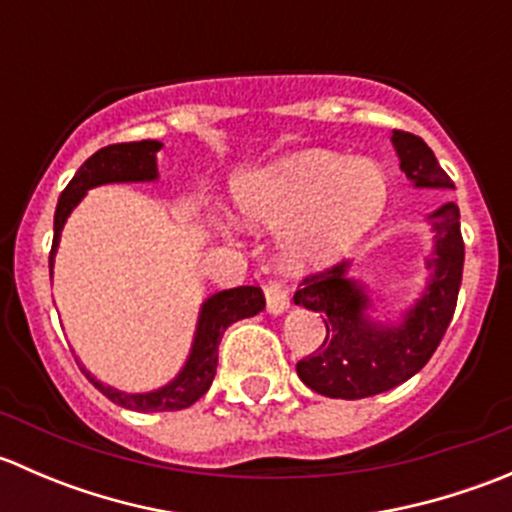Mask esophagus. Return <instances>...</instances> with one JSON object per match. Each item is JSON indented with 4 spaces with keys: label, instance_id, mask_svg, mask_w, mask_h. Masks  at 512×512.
Segmentation results:
<instances>
[{
    "label": "esophagus",
    "instance_id": "obj_1",
    "mask_svg": "<svg viewBox=\"0 0 512 512\" xmlns=\"http://www.w3.org/2000/svg\"><path fill=\"white\" fill-rule=\"evenodd\" d=\"M265 299H267V312L282 314L289 309V287L282 280H270L265 285Z\"/></svg>",
    "mask_w": 512,
    "mask_h": 512
}]
</instances>
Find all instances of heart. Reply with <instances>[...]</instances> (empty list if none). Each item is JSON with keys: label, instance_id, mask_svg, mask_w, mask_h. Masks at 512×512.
<instances>
[{"label": "heart", "instance_id": "b5f03b06", "mask_svg": "<svg viewBox=\"0 0 512 512\" xmlns=\"http://www.w3.org/2000/svg\"><path fill=\"white\" fill-rule=\"evenodd\" d=\"M232 198L245 227L290 225L280 257L287 272L299 275L342 260L379 223L389 203V178L374 160L309 151L240 175Z\"/></svg>", "mask_w": 512, "mask_h": 512}]
</instances>
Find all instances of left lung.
Returning <instances> with one entry per match:
<instances>
[{
	"label": "left lung",
	"mask_w": 512,
	"mask_h": 512,
	"mask_svg": "<svg viewBox=\"0 0 512 512\" xmlns=\"http://www.w3.org/2000/svg\"><path fill=\"white\" fill-rule=\"evenodd\" d=\"M391 141L401 170L418 188H453L423 138L394 131ZM458 218L456 203L428 215L436 232V252L428 260L433 275L426 294L399 327L371 322L364 287L347 277L349 262L324 267L299 282L294 304L319 312L327 324V337L317 352L297 361L299 379L309 389L329 399H366L404 384L428 364L451 324L461 289L466 245Z\"/></svg>",
	"instance_id": "left-lung-1"
}]
</instances>
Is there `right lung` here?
Instances as JSON below:
<instances>
[{"instance_id": "1", "label": "right lung", "mask_w": 512, "mask_h": 512, "mask_svg": "<svg viewBox=\"0 0 512 512\" xmlns=\"http://www.w3.org/2000/svg\"><path fill=\"white\" fill-rule=\"evenodd\" d=\"M160 148L158 141H138V143H113V146L101 148L94 156L86 160L71 183L66 185L61 193L59 205L54 213V242H51L49 252V270L54 267V252L59 247L61 230H64L66 218L71 210L79 205L86 190L96 188L103 183H138V180H156V151ZM265 309V294L260 287H232L223 292L213 294L208 302L203 304V312L198 319V332H195L193 352H190L188 364L183 366L178 376L170 381L163 389L151 391V394H123V391L103 386L96 381L89 371L84 369L86 379L101 391L106 399L113 404L123 406L131 411H180L193 406L205 391L210 389L215 379V369H218V347L223 339L225 329L232 322L245 317H255L257 312Z\"/></svg>"}]
</instances>
